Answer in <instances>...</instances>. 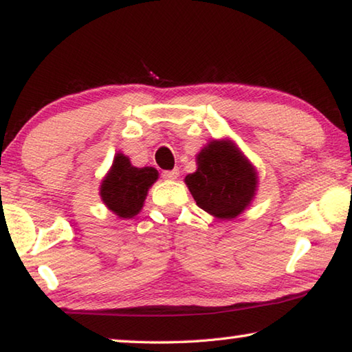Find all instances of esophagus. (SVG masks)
<instances>
[{"label": "esophagus", "instance_id": "esophagus-1", "mask_svg": "<svg viewBox=\"0 0 352 352\" xmlns=\"http://www.w3.org/2000/svg\"><path fill=\"white\" fill-rule=\"evenodd\" d=\"M162 176L165 179H170V181H175L177 179V176H179V170L175 168V170H168V171H164Z\"/></svg>", "mask_w": 352, "mask_h": 352}]
</instances>
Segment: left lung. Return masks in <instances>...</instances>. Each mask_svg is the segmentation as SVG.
I'll list each match as a JSON object with an SVG mask.
<instances>
[{
  "label": "left lung",
  "instance_id": "1",
  "mask_svg": "<svg viewBox=\"0 0 352 352\" xmlns=\"http://www.w3.org/2000/svg\"><path fill=\"white\" fill-rule=\"evenodd\" d=\"M198 168L186 184L198 207L220 220H232L251 204L257 171L230 140H212L197 155Z\"/></svg>",
  "mask_w": 352,
  "mask_h": 352
}]
</instances>
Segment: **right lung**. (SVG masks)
<instances>
[{
    "label": "right lung",
    "mask_w": 352,
    "mask_h": 352,
    "mask_svg": "<svg viewBox=\"0 0 352 352\" xmlns=\"http://www.w3.org/2000/svg\"><path fill=\"white\" fill-rule=\"evenodd\" d=\"M157 177L159 173L153 166L137 168L131 165L129 157L118 153L101 184L102 203L120 218L135 217L142 210L149 187Z\"/></svg>",
    "instance_id": "right-lung-1"
}]
</instances>
